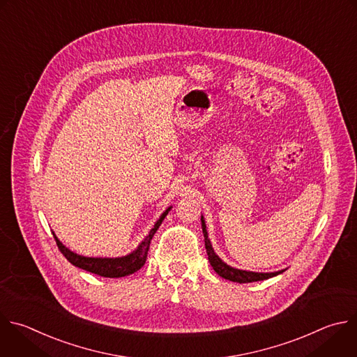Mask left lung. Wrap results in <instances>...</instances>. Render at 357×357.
I'll use <instances>...</instances> for the list:
<instances>
[{
    "instance_id": "obj_1",
    "label": "left lung",
    "mask_w": 357,
    "mask_h": 357,
    "mask_svg": "<svg viewBox=\"0 0 357 357\" xmlns=\"http://www.w3.org/2000/svg\"><path fill=\"white\" fill-rule=\"evenodd\" d=\"M202 229H203V235H204V247L208 255V262L211 265V268L214 269V272L231 282H236V283H251V282H259V280H266L269 278L278 276L280 273H283L284 271H279V272H272V273H259V272H250V271H241V269H235L231 268L229 265H227L225 262H222L214 252L211 243L208 240L207 235V229H206V224L202 215Z\"/></svg>"
}]
</instances>
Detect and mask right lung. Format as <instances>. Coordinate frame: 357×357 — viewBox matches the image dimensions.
<instances>
[{
	"label": "right lung",
	"instance_id": "obj_1",
	"mask_svg": "<svg viewBox=\"0 0 357 357\" xmlns=\"http://www.w3.org/2000/svg\"><path fill=\"white\" fill-rule=\"evenodd\" d=\"M172 207H168L161 217L157 220V222L154 224V227L150 229L149 235L142 241V244L129 255L126 257H121V258H88V257H82L78 255L73 251H70L67 247H64L60 240L56 236V234L53 232V236L56 240V244L60 250V252L66 257V259L73 264L77 268H81L86 272L103 276V278H123L128 275H132L135 272H137L139 269L143 268V265L147 261V254L150 250V244L154 234L157 232L158 227L161 225V222L164 221V218L167 217L168 211Z\"/></svg>",
	"mask_w": 357,
	"mask_h": 357
}]
</instances>
